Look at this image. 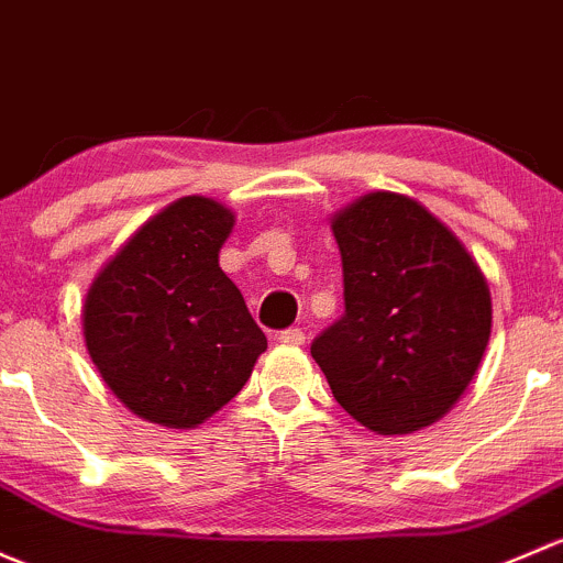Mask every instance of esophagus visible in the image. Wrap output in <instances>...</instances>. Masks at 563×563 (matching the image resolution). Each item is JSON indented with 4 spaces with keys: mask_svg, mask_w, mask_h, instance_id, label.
Returning <instances> with one entry per match:
<instances>
[{
    "mask_svg": "<svg viewBox=\"0 0 563 563\" xmlns=\"http://www.w3.org/2000/svg\"><path fill=\"white\" fill-rule=\"evenodd\" d=\"M279 341L282 344H289V346H300L306 341V333L300 328H287L279 333Z\"/></svg>",
    "mask_w": 563,
    "mask_h": 563,
    "instance_id": "obj_1",
    "label": "esophagus"
}]
</instances>
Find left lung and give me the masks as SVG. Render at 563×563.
Instances as JSON below:
<instances>
[{"mask_svg": "<svg viewBox=\"0 0 563 563\" xmlns=\"http://www.w3.org/2000/svg\"><path fill=\"white\" fill-rule=\"evenodd\" d=\"M344 317L311 357L335 401L382 437L442 420L490 339V289L453 230L396 192L363 195L330 219Z\"/></svg>", "mask_w": 563, "mask_h": 563, "instance_id": "1", "label": "left lung"}]
</instances>
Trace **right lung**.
<instances>
[{
  "mask_svg": "<svg viewBox=\"0 0 563 563\" xmlns=\"http://www.w3.org/2000/svg\"><path fill=\"white\" fill-rule=\"evenodd\" d=\"M235 213L189 195L148 219L84 300V339L126 409L167 428H195L233 401L268 339L219 268Z\"/></svg>",
  "mask_w": 563,
  "mask_h": 563,
  "instance_id": "right-lung-1",
  "label": "right lung"
}]
</instances>
